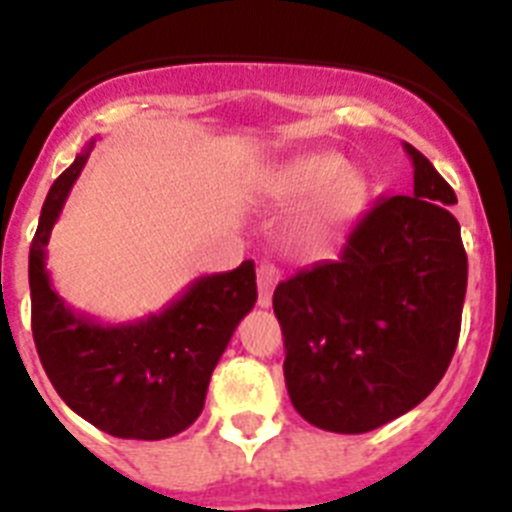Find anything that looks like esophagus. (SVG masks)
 <instances>
[{"instance_id": "obj_1", "label": "esophagus", "mask_w": 512, "mask_h": 512, "mask_svg": "<svg viewBox=\"0 0 512 512\" xmlns=\"http://www.w3.org/2000/svg\"><path fill=\"white\" fill-rule=\"evenodd\" d=\"M279 282V269L271 264L259 266V307H271V295Z\"/></svg>"}]
</instances>
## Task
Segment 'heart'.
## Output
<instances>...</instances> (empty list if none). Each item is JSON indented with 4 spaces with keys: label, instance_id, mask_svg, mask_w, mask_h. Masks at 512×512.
<instances>
[{
    "label": "heart",
    "instance_id": "1",
    "mask_svg": "<svg viewBox=\"0 0 512 512\" xmlns=\"http://www.w3.org/2000/svg\"><path fill=\"white\" fill-rule=\"evenodd\" d=\"M271 200L295 202L310 194L295 223V238L305 248H323L354 223L366 202L361 174L343 169L333 153H305L279 166L269 179Z\"/></svg>",
    "mask_w": 512,
    "mask_h": 512
}]
</instances>
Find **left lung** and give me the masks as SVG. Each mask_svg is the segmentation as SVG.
I'll use <instances>...</instances> for the list:
<instances>
[{
	"label": "left lung",
	"mask_w": 512,
	"mask_h": 512,
	"mask_svg": "<svg viewBox=\"0 0 512 512\" xmlns=\"http://www.w3.org/2000/svg\"><path fill=\"white\" fill-rule=\"evenodd\" d=\"M413 194L382 197L341 256L274 289L284 382L307 423L366 433L436 390L456 351L467 253L454 189L418 148Z\"/></svg>",
	"instance_id": "1"
}]
</instances>
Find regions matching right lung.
I'll use <instances>...</instances> for the list:
<instances>
[{
	"instance_id": "right-lung-1",
	"label": "right lung",
	"mask_w": 512,
	"mask_h": 512,
	"mask_svg": "<svg viewBox=\"0 0 512 512\" xmlns=\"http://www.w3.org/2000/svg\"><path fill=\"white\" fill-rule=\"evenodd\" d=\"M94 140L53 182L30 243L33 338L61 400L99 431L161 441L187 431L205 408L212 369L256 302L253 261L194 279L156 315L104 325L74 312L51 284L45 246Z\"/></svg>"
}]
</instances>
